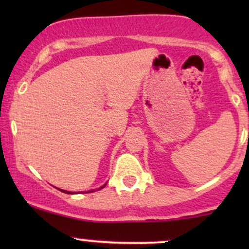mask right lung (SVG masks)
Here are the masks:
<instances>
[{"label":"right lung","mask_w":249,"mask_h":249,"mask_svg":"<svg viewBox=\"0 0 249 249\" xmlns=\"http://www.w3.org/2000/svg\"><path fill=\"white\" fill-rule=\"evenodd\" d=\"M105 185H107V184H105ZM105 185H103V186H101V187H99V188H98V190H101V188H103V187H105ZM58 190H59V191H62V192H64V193H68V194H71V193H72V192H69V191H64V190H61V188H58ZM89 192H93V191H88V192H87V193H89ZM82 193H84V192H82Z\"/></svg>","instance_id":"obj_1"}]
</instances>
